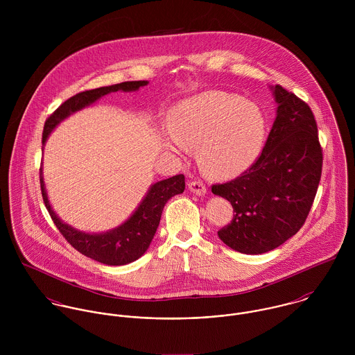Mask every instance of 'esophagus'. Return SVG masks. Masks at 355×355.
Returning <instances> with one entry per match:
<instances>
[{
    "label": "esophagus",
    "instance_id": "1",
    "mask_svg": "<svg viewBox=\"0 0 355 355\" xmlns=\"http://www.w3.org/2000/svg\"><path fill=\"white\" fill-rule=\"evenodd\" d=\"M189 189H190L191 193H194L197 196H205L206 191H207L206 186L203 184L201 180H190L189 182Z\"/></svg>",
    "mask_w": 355,
    "mask_h": 355
}]
</instances>
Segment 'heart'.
<instances>
[{"mask_svg":"<svg viewBox=\"0 0 355 355\" xmlns=\"http://www.w3.org/2000/svg\"><path fill=\"white\" fill-rule=\"evenodd\" d=\"M165 145L176 153L198 148L207 176L225 179L248 169L262 150L266 119L254 102L211 90L179 102L169 113Z\"/></svg>","mask_w":355,"mask_h":355,"instance_id":"obj_1","label":"heart"}]
</instances>
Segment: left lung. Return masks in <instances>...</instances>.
<instances>
[{
    "instance_id": "obj_1",
    "label": "left lung",
    "mask_w": 355,
    "mask_h": 355,
    "mask_svg": "<svg viewBox=\"0 0 355 355\" xmlns=\"http://www.w3.org/2000/svg\"><path fill=\"white\" fill-rule=\"evenodd\" d=\"M272 90L277 113L262 152L241 176L211 186L235 211L218 238L239 253H266L294 236L321 179L322 149L311 109L279 85Z\"/></svg>"
}]
</instances>
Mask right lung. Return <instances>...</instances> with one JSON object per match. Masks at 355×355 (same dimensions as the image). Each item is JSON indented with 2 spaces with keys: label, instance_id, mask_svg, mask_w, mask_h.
Here are the masks:
<instances>
[{
  "label": "right lung",
  "instance_id": "1",
  "mask_svg": "<svg viewBox=\"0 0 355 355\" xmlns=\"http://www.w3.org/2000/svg\"><path fill=\"white\" fill-rule=\"evenodd\" d=\"M146 80H135V82H123L113 86H106L100 89L86 90L78 93L76 96L62 102L51 116L48 117L44 132H42V144L45 145L49 134L53 128L61 123L65 117L80 110L85 106L92 105L93 102L100 100L103 96L113 92H135L142 86H146ZM41 191L46 209L49 210L51 220L61 232V235L67 239V242L75 248L79 253L96 259L105 265H125L135 259L149 249L153 236L159 224L161 213L173 196L182 194L186 189L184 175H176L169 179L154 183L144 201L134 211V214L123 223L120 227L110 230L103 234H86L72 228L71 225L61 221L57 214L53 211L51 203L48 200V194L45 190V183L42 178V169L40 172Z\"/></svg>",
  "mask_w": 355,
  "mask_h": 355
}]
</instances>
